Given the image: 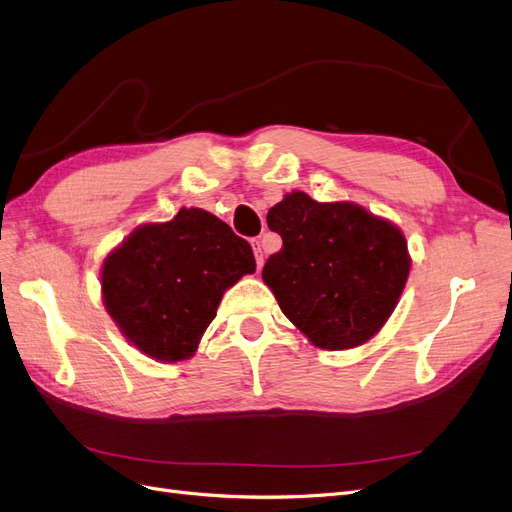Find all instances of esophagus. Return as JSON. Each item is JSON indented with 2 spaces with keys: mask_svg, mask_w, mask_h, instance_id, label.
<instances>
[{
  "mask_svg": "<svg viewBox=\"0 0 512 512\" xmlns=\"http://www.w3.org/2000/svg\"><path fill=\"white\" fill-rule=\"evenodd\" d=\"M253 253H255V259H257V268L263 266V249H261V242L259 240H253Z\"/></svg>",
  "mask_w": 512,
  "mask_h": 512,
  "instance_id": "34e87169",
  "label": "esophagus"
}]
</instances>
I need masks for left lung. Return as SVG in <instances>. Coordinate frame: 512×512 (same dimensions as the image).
<instances>
[{"label":"left lung","instance_id":"left-lung-1","mask_svg":"<svg viewBox=\"0 0 512 512\" xmlns=\"http://www.w3.org/2000/svg\"><path fill=\"white\" fill-rule=\"evenodd\" d=\"M282 249L263 266L278 306L316 348L365 344L399 304L407 242L394 223L352 202L291 192L268 213Z\"/></svg>","mask_w":512,"mask_h":512}]
</instances>
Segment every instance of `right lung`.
Segmentation results:
<instances>
[{"label":"right lung","instance_id":"add662e5","mask_svg":"<svg viewBox=\"0 0 512 512\" xmlns=\"http://www.w3.org/2000/svg\"><path fill=\"white\" fill-rule=\"evenodd\" d=\"M255 272L251 244L202 208L137 227L101 272L103 301L122 335L160 363L194 356L232 285Z\"/></svg>","mask_w":512,"mask_h":512}]
</instances>
